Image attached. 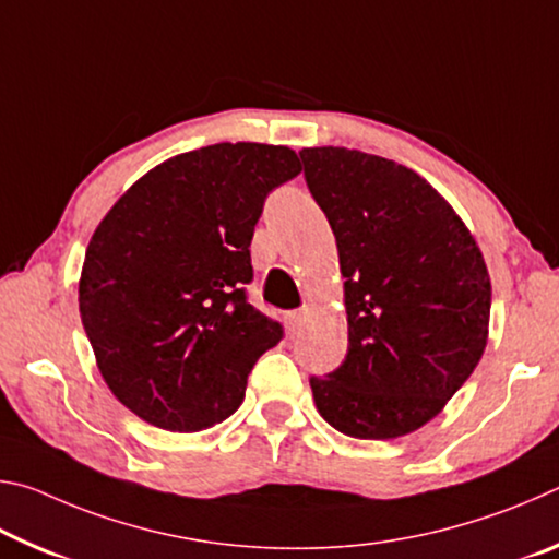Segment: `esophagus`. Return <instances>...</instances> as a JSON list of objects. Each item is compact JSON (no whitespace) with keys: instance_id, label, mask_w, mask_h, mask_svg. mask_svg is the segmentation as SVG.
I'll return each instance as SVG.
<instances>
[{"instance_id":"1","label":"esophagus","mask_w":559,"mask_h":559,"mask_svg":"<svg viewBox=\"0 0 559 559\" xmlns=\"http://www.w3.org/2000/svg\"><path fill=\"white\" fill-rule=\"evenodd\" d=\"M308 316H310V310L308 308H302V310H293V313H288V325H290V330L293 333H296V330H300L302 325H306V320H308Z\"/></svg>"}]
</instances>
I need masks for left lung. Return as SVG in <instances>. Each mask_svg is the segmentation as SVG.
<instances>
[{"label": "left lung", "mask_w": 559, "mask_h": 559, "mask_svg": "<svg viewBox=\"0 0 559 559\" xmlns=\"http://www.w3.org/2000/svg\"><path fill=\"white\" fill-rule=\"evenodd\" d=\"M345 278L347 355L313 377L316 406L353 439L421 429L484 357L490 276L453 206L414 169L347 147H306Z\"/></svg>", "instance_id": "1"}]
</instances>
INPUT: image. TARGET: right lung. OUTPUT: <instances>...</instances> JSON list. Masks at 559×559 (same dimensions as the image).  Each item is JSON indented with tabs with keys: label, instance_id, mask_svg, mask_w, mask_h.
<instances>
[{
	"label": "right lung",
	"instance_id": "1",
	"mask_svg": "<svg viewBox=\"0 0 559 559\" xmlns=\"http://www.w3.org/2000/svg\"><path fill=\"white\" fill-rule=\"evenodd\" d=\"M286 145L219 143L165 159L103 216L83 259L81 320L116 400L167 431L239 409L283 330L243 296L271 189L300 173Z\"/></svg>",
	"mask_w": 559,
	"mask_h": 559
}]
</instances>
